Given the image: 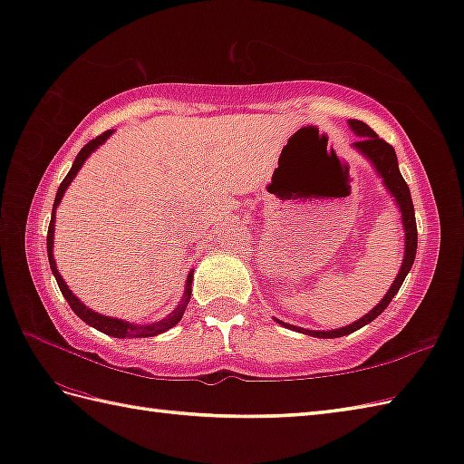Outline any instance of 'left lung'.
Segmentation results:
<instances>
[{
  "instance_id": "left-lung-1",
  "label": "left lung",
  "mask_w": 464,
  "mask_h": 464,
  "mask_svg": "<svg viewBox=\"0 0 464 464\" xmlns=\"http://www.w3.org/2000/svg\"><path fill=\"white\" fill-rule=\"evenodd\" d=\"M348 128H351L354 134L358 136V141L353 144V150H356L364 160H368V164L374 168L376 176L382 179V186L386 188V192L391 194L394 206L399 208L401 212V220H402V230H404V256L401 262L399 274L392 280L391 288L386 290V295L381 298V302L371 310L366 312L362 318L354 320L353 324H346L343 328H334V330H310V328H302L295 326L288 323H282V320L274 318L280 326L296 330V333L314 336V338H338V336H346L351 333H356L358 328H362L366 324H371L376 316H381L384 308L391 304V300L396 296V292L402 286V282L406 278V274L411 272L414 256H417V242H419V234H417V220H414V206H412V198L411 190L406 186L404 178L399 169V160H396L394 148L391 144H386L384 140L378 138L374 134V130L368 128L364 121L361 120H348Z\"/></svg>"
}]
</instances>
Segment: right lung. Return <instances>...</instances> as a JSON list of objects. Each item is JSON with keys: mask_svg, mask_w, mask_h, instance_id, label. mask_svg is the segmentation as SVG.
<instances>
[{"mask_svg": "<svg viewBox=\"0 0 464 464\" xmlns=\"http://www.w3.org/2000/svg\"><path fill=\"white\" fill-rule=\"evenodd\" d=\"M113 134V130H108L103 131L102 136H98L96 140L88 141L86 146H83L80 150V154L75 156L73 164H72V169L68 172V176L63 178V182L60 184L58 188V194H55V200H53V208H52V220H50V228H47V260H50V268H52V274L55 276V282H58V286L62 290L63 298L68 300L70 308L78 314L83 323L90 324L92 328L100 330V333L108 334V336H113V338H148V336H158L166 333V330L174 328L179 320H182L184 312H186V306L188 302H190V296H192V280H194V270L188 272L186 276V286H184V295L182 298H179L178 306L169 312L168 316H164L162 320H156V323H128V320H121V318H113V316H106V314H100V312L88 308L83 302L73 295V292L70 290V286L65 285V280L62 278V274L58 270V266H55V258H53V232H55V210H58V206L62 202V198L65 194V190H68V186L73 182V178L78 176V172L82 169V166L86 164V160L96 152V150L106 144L108 138Z\"/></svg>", "mask_w": 464, "mask_h": 464, "instance_id": "add662e5", "label": "right lung"}]
</instances>
